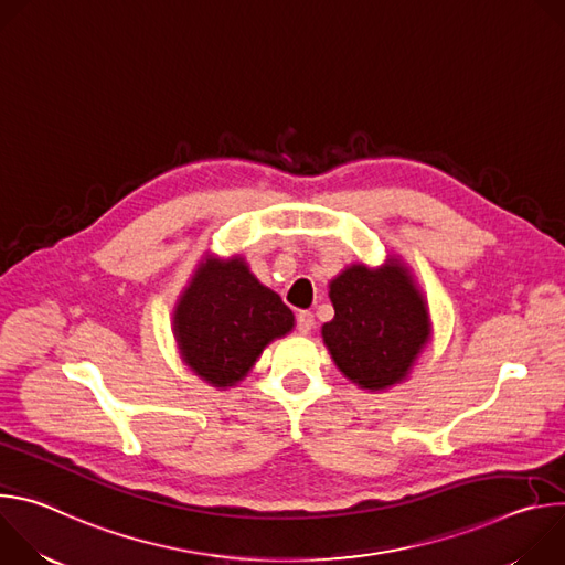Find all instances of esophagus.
I'll list each match as a JSON object with an SVG mask.
<instances>
[{"mask_svg":"<svg viewBox=\"0 0 565 565\" xmlns=\"http://www.w3.org/2000/svg\"><path fill=\"white\" fill-rule=\"evenodd\" d=\"M312 327H315V315L310 310H301L297 315V331L301 335H308L312 331Z\"/></svg>","mask_w":565,"mask_h":565,"instance_id":"esophagus-1","label":"esophagus"}]
</instances>
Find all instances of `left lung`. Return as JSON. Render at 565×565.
Segmentation results:
<instances>
[{
  "mask_svg": "<svg viewBox=\"0 0 565 565\" xmlns=\"http://www.w3.org/2000/svg\"><path fill=\"white\" fill-rule=\"evenodd\" d=\"M335 317L321 338L338 369L360 388L382 391L407 380L431 324L409 268L388 257L380 268L349 266L331 281Z\"/></svg>",
  "mask_w": 565,
  "mask_h": 565,
  "instance_id": "1",
  "label": "left lung"
}]
</instances>
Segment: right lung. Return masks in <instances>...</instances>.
I'll return each instance as SVG.
<instances>
[{
  "mask_svg": "<svg viewBox=\"0 0 565 565\" xmlns=\"http://www.w3.org/2000/svg\"><path fill=\"white\" fill-rule=\"evenodd\" d=\"M292 327V310L241 257H205L174 310L185 364L218 388L246 377L264 349Z\"/></svg>",
  "mask_w": 565,
  "mask_h": 565,
  "instance_id": "add662e5",
  "label": "right lung"
}]
</instances>
